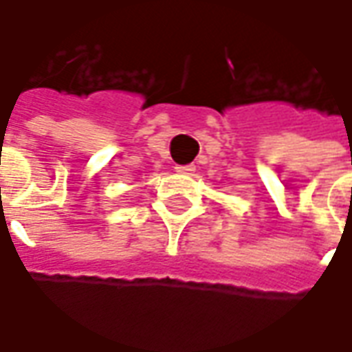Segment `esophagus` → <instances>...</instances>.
Masks as SVG:
<instances>
[{"label":"esophagus","mask_w":352,"mask_h":352,"mask_svg":"<svg viewBox=\"0 0 352 352\" xmlns=\"http://www.w3.org/2000/svg\"><path fill=\"white\" fill-rule=\"evenodd\" d=\"M196 167L192 164H188V166H175L177 173H183V175H192L195 173Z\"/></svg>","instance_id":"esophagus-1"}]
</instances>
